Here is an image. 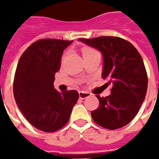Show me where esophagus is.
<instances>
[{
	"label": "esophagus",
	"mask_w": 159,
	"mask_h": 159,
	"mask_svg": "<svg viewBox=\"0 0 159 159\" xmlns=\"http://www.w3.org/2000/svg\"><path fill=\"white\" fill-rule=\"evenodd\" d=\"M79 95H80V99H86V98H88V97L90 96V94L88 93V92L80 91V92L79 93Z\"/></svg>",
	"instance_id": "esophagus-1"
}]
</instances>
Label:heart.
I'll use <instances>...</instances> for the list:
<instances>
[{"label": "heart", "mask_w": 159, "mask_h": 159, "mask_svg": "<svg viewBox=\"0 0 159 159\" xmlns=\"http://www.w3.org/2000/svg\"><path fill=\"white\" fill-rule=\"evenodd\" d=\"M92 51H94V50H92L91 48H83L82 49L83 56H85V55H87V54H89V53L92 52Z\"/></svg>", "instance_id": "b5f03b06"}]
</instances>
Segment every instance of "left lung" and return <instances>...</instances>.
<instances>
[{
  "instance_id": "8db88e82",
  "label": "left lung",
  "mask_w": 159,
  "mask_h": 159,
  "mask_svg": "<svg viewBox=\"0 0 159 159\" xmlns=\"http://www.w3.org/2000/svg\"><path fill=\"white\" fill-rule=\"evenodd\" d=\"M102 55V77L111 84V95L96 97L99 107L91 112L96 124L114 130L127 125L135 117L143 102L148 77L143 60L130 42L119 37L102 36L94 39H79Z\"/></svg>"
}]
</instances>
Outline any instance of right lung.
I'll return each mask as SVG.
<instances>
[{
	"mask_svg": "<svg viewBox=\"0 0 159 159\" xmlns=\"http://www.w3.org/2000/svg\"><path fill=\"white\" fill-rule=\"evenodd\" d=\"M71 42L37 40L23 53L17 64L13 84L16 105L34 127L43 132L63 127L79 99L76 90L58 92L54 88L63 52Z\"/></svg>",
	"mask_w": 159,
	"mask_h": 159,
	"instance_id": "1",
	"label": "right lung"
}]
</instances>
